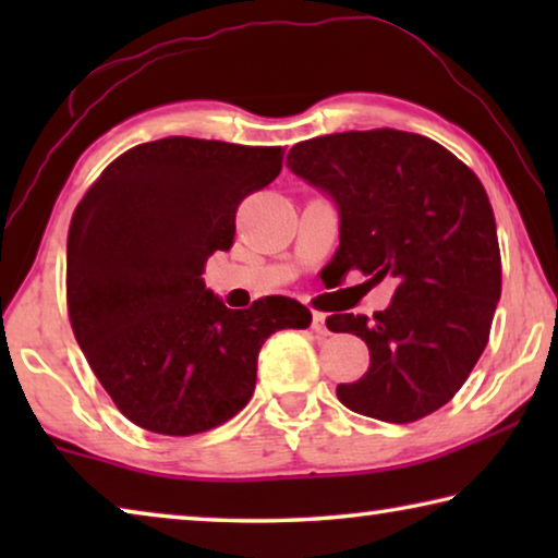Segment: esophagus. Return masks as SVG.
<instances>
[{
    "label": "esophagus",
    "mask_w": 558,
    "mask_h": 558,
    "mask_svg": "<svg viewBox=\"0 0 558 558\" xmlns=\"http://www.w3.org/2000/svg\"><path fill=\"white\" fill-rule=\"evenodd\" d=\"M313 329H315L317 335H329V329H327V315L313 313Z\"/></svg>",
    "instance_id": "34e87169"
}]
</instances>
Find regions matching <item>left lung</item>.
Masks as SVG:
<instances>
[{
  "instance_id": "left-lung-1",
  "label": "left lung",
  "mask_w": 558,
  "mask_h": 558,
  "mask_svg": "<svg viewBox=\"0 0 558 558\" xmlns=\"http://www.w3.org/2000/svg\"><path fill=\"white\" fill-rule=\"evenodd\" d=\"M288 167L337 206L339 276L356 268L396 286L374 317L327 319L369 347V369L337 399L386 423L438 411L483 354L502 290L485 186L442 145L389 128L307 140Z\"/></svg>"
}]
</instances>
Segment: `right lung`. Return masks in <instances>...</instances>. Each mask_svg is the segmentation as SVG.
<instances>
[{"label":"right lung","instance_id":"1","mask_svg":"<svg viewBox=\"0 0 558 558\" xmlns=\"http://www.w3.org/2000/svg\"><path fill=\"white\" fill-rule=\"evenodd\" d=\"M280 147L155 140L120 155L75 206L71 327L135 426L162 436L221 426L256 389L263 342L313 323L282 295L231 310L202 280L211 253L231 248L241 199L280 174Z\"/></svg>","mask_w":558,"mask_h":558}]
</instances>
